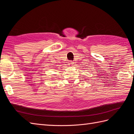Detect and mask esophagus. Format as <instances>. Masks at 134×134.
Listing matches in <instances>:
<instances>
[{
  "label": "esophagus",
  "mask_w": 134,
  "mask_h": 134,
  "mask_svg": "<svg viewBox=\"0 0 134 134\" xmlns=\"http://www.w3.org/2000/svg\"><path fill=\"white\" fill-rule=\"evenodd\" d=\"M73 64H74V63H73V62H72V61H69V63H68V64H69V66L72 65Z\"/></svg>",
  "instance_id": "34e87169"
}]
</instances>
